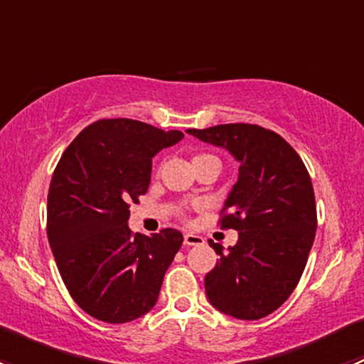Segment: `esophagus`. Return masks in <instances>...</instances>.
I'll use <instances>...</instances> for the list:
<instances>
[{"instance_id":"esophagus-1","label":"esophagus","mask_w":364,"mask_h":364,"mask_svg":"<svg viewBox=\"0 0 364 364\" xmlns=\"http://www.w3.org/2000/svg\"><path fill=\"white\" fill-rule=\"evenodd\" d=\"M183 243H185L186 247H196V245H203L204 240L200 236H197V234L188 232L183 236Z\"/></svg>"}]
</instances>
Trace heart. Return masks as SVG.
Masks as SVG:
<instances>
[{"mask_svg": "<svg viewBox=\"0 0 364 364\" xmlns=\"http://www.w3.org/2000/svg\"><path fill=\"white\" fill-rule=\"evenodd\" d=\"M213 159H216V156H213V155H205V153H200V155H196V156H193V165L200 164V161H205V160H213ZM216 160H218V159H216Z\"/></svg>", "mask_w": 364, "mask_h": 364, "instance_id": "b5f03b06", "label": "heart"}]
</instances>
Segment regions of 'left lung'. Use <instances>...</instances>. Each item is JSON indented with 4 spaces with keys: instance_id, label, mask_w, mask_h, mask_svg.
Wrapping results in <instances>:
<instances>
[{
    "instance_id": "left-lung-1",
    "label": "left lung",
    "mask_w": 364,
    "mask_h": 364,
    "mask_svg": "<svg viewBox=\"0 0 364 364\" xmlns=\"http://www.w3.org/2000/svg\"><path fill=\"white\" fill-rule=\"evenodd\" d=\"M186 132L240 161L220 220L240 237L227 252L209 240L220 255L204 280L209 303L241 321L266 317L292 294L314 245L317 208L310 174L284 137L259 124Z\"/></svg>"
}]
</instances>
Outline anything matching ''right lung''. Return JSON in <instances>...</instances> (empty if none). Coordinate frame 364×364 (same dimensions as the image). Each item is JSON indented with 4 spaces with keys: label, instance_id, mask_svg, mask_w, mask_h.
I'll return each mask as SVG.
<instances>
[{
    "label": "right lung",
    "instance_id": "obj_1",
    "mask_svg": "<svg viewBox=\"0 0 364 364\" xmlns=\"http://www.w3.org/2000/svg\"><path fill=\"white\" fill-rule=\"evenodd\" d=\"M185 137L127 117L84 128L54 168L47 236L70 296L91 317L123 324L148 314L183 234L128 229L130 204L151 181V159Z\"/></svg>",
    "mask_w": 364,
    "mask_h": 364
}]
</instances>
